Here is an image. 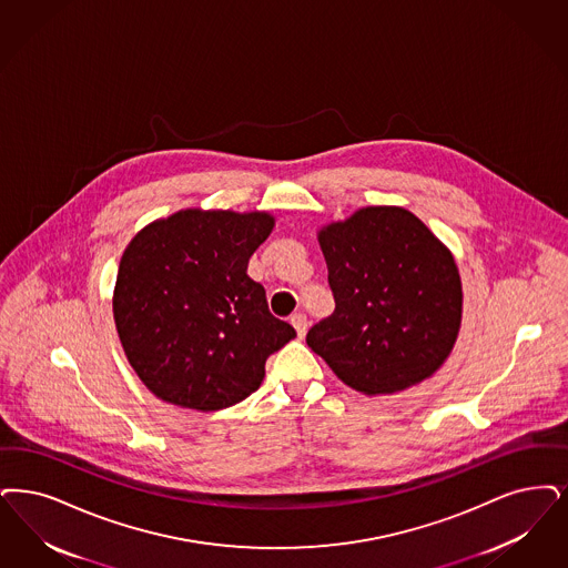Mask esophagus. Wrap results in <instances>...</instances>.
<instances>
[{
    "mask_svg": "<svg viewBox=\"0 0 568 568\" xmlns=\"http://www.w3.org/2000/svg\"><path fill=\"white\" fill-rule=\"evenodd\" d=\"M290 321H292V325H294L295 332H297V338H304V336H306V329H308L306 315H304V313H295L294 317L290 318Z\"/></svg>",
    "mask_w": 568,
    "mask_h": 568,
    "instance_id": "obj_1",
    "label": "esophagus"
}]
</instances>
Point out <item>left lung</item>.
Masks as SVG:
<instances>
[{"label": "left lung", "instance_id": "left-lung-1", "mask_svg": "<svg viewBox=\"0 0 568 568\" xmlns=\"http://www.w3.org/2000/svg\"><path fill=\"white\" fill-rule=\"evenodd\" d=\"M334 313L306 344L344 385L390 395L433 376L453 353L463 285L453 251L404 206H364L317 232Z\"/></svg>", "mask_w": 568, "mask_h": 568}]
</instances>
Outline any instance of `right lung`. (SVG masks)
Here are the masks:
<instances>
[{
  "label": "right lung",
  "mask_w": 568,
  "mask_h": 568,
  "mask_svg": "<svg viewBox=\"0 0 568 568\" xmlns=\"http://www.w3.org/2000/svg\"><path fill=\"white\" fill-rule=\"evenodd\" d=\"M266 211L182 209L141 227L115 276L114 321L141 383L180 408H230L295 338L247 264L273 232Z\"/></svg>",
  "instance_id": "1"
}]
</instances>
